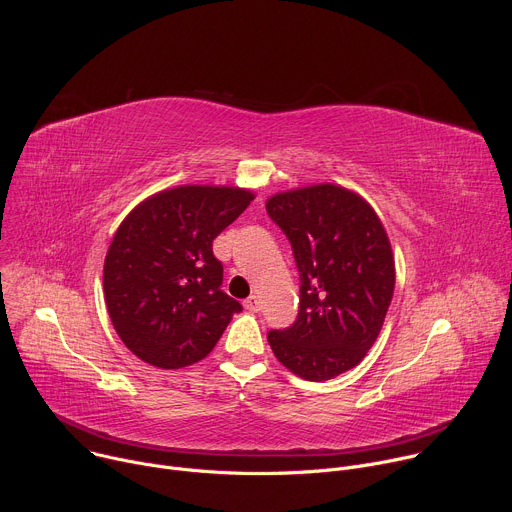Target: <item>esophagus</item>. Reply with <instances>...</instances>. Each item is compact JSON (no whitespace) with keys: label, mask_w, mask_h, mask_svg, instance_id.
Masks as SVG:
<instances>
[{"label":"esophagus","mask_w":512,"mask_h":512,"mask_svg":"<svg viewBox=\"0 0 512 512\" xmlns=\"http://www.w3.org/2000/svg\"><path fill=\"white\" fill-rule=\"evenodd\" d=\"M243 306L249 310V312H259V298L257 296H249L245 302H243Z\"/></svg>","instance_id":"esophagus-1"}]
</instances>
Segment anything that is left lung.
Masks as SVG:
<instances>
[{
	"mask_svg": "<svg viewBox=\"0 0 512 512\" xmlns=\"http://www.w3.org/2000/svg\"><path fill=\"white\" fill-rule=\"evenodd\" d=\"M267 214L300 271L298 318L269 330V346L298 377L334 379L356 367L383 328L395 289L389 237L367 202L334 184L275 194Z\"/></svg>",
	"mask_w": 512,
	"mask_h": 512,
	"instance_id": "left-lung-1",
	"label": "left lung"
}]
</instances>
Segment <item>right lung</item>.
<instances>
[{
  "instance_id": "1",
  "label": "right lung",
  "mask_w": 512,
  "mask_h": 512,
  "mask_svg": "<svg viewBox=\"0 0 512 512\" xmlns=\"http://www.w3.org/2000/svg\"><path fill=\"white\" fill-rule=\"evenodd\" d=\"M229 186H178L133 208L105 257V302L123 344L158 369L202 360L243 306L212 241L251 204Z\"/></svg>"
}]
</instances>
